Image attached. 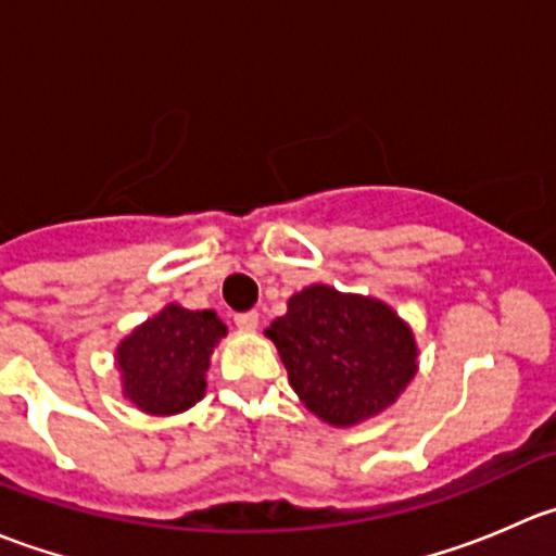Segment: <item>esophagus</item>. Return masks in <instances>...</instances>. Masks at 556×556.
<instances>
[{
    "mask_svg": "<svg viewBox=\"0 0 556 556\" xmlns=\"http://www.w3.org/2000/svg\"><path fill=\"white\" fill-rule=\"evenodd\" d=\"M233 323H237L242 330H255L257 323H261V314H257V312H242V314H237V317H233Z\"/></svg>",
    "mask_w": 556,
    "mask_h": 556,
    "instance_id": "obj_1",
    "label": "esophagus"
}]
</instances>
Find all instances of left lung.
I'll use <instances>...</instances> for the list:
<instances>
[{"label": "left lung", "instance_id": "obj_1", "mask_svg": "<svg viewBox=\"0 0 556 556\" xmlns=\"http://www.w3.org/2000/svg\"><path fill=\"white\" fill-rule=\"evenodd\" d=\"M290 387L306 408L333 428L379 417L417 377L412 325L384 301L309 285L266 328Z\"/></svg>", "mask_w": 556, "mask_h": 556}]
</instances>
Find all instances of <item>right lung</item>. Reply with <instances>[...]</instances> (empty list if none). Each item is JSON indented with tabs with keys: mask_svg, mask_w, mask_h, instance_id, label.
I'll list each match as a JSON object with an SVG mask.
<instances>
[{
	"mask_svg": "<svg viewBox=\"0 0 556 556\" xmlns=\"http://www.w3.org/2000/svg\"><path fill=\"white\" fill-rule=\"evenodd\" d=\"M226 333L217 312L166 304L115 346L123 397L150 417L188 412L206 395L212 352Z\"/></svg>",
	"mask_w": 556,
	"mask_h": 556,
	"instance_id": "obj_1",
	"label": "right lung"
}]
</instances>
